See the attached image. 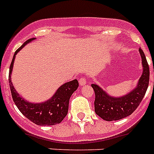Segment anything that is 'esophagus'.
I'll return each instance as SVG.
<instances>
[{
  "mask_svg": "<svg viewBox=\"0 0 154 154\" xmlns=\"http://www.w3.org/2000/svg\"><path fill=\"white\" fill-rule=\"evenodd\" d=\"M87 83V81H86V78L84 77H81L79 79V85L81 86H84L85 85H86Z\"/></svg>",
  "mask_w": 154,
  "mask_h": 154,
  "instance_id": "esophagus-1",
  "label": "esophagus"
}]
</instances>
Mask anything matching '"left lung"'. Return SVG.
<instances>
[{
    "instance_id": "obj_1",
    "label": "left lung",
    "mask_w": 154,
    "mask_h": 154,
    "mask_svg": "<svg viewBox=\"0 0 154 154\" xmlns=\"http://www.w3.org/2000/svg\"><path fill=\"white\" fill-rule=\"evenodd\" d=\"M142 57V74L134 89L120 97H111L96 84H92L95 92V112L106 121L119 120L133 113L138 107L146 94L149 81V68L146 56L139 49Z\"/></svg>"
}]
</instances>
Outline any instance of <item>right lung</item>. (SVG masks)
<instances>
[{
    "label": "right lung",
    "instance_id": "add662e5",
    "mask_svg": "<svg viewBox=\"0 0 154 154\" xmlns=\"http://www.w3.org/2000/svg\"><path fill=\"white\" fill-rule=\"evenodd\" d=\"M34 39L35 38H32L26 41L20 48L16 50L13 55V58L10 65L9 77H8L12 100L21 113L34 123L39 126H51V125L58 124L63 120V119L68 113L69 99L79 85L77 80L75 79L65 83L57 88L55 93L51 99H49L48 100L45 102L38 103H30L28 101L25 100L16 92L11 81V74H12L13 63L16 54L25 45L33 41Z\"/></svg>",
    "mask_w": 154,
    "mask_h": 154
}]
</instances>
